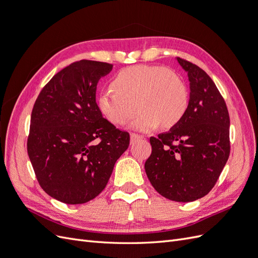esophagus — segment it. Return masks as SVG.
<instances>
[{
  "label": "esophagus",
  "instance_id": "34e87169",
  "mask_svg": "<svg viewBox=\"0 0 258 258\" xmlns=\"http://www.w3.org/2000/svg\"><path fill=\"white\" fill-rule=\"evenodd\" d=\"M140 139H143V137L142 136H139V135H136V134H131L130 135V141H131V143L137 142L138 140H140Z\"/></svg>",
  "mask_w": 258,
  "mask_h": 258
}]
</instances>
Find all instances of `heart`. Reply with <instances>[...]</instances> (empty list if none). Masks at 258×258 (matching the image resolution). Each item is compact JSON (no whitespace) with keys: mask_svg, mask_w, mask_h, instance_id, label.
<instances>
[{"mask_svg":"<svg viewBox=\"0 0 258 258\" xmlns=\"http://www.w3.org/2000/svg\"><path fill=\"white\" fill-rule=\"evenodd\" d=\"M97 99L99 111L115 126H123L141 111L131 128L147 132L171 128L183 119L189 104L184 81L167 68L135 66L121 70Z\"/></svg>","mask_w":258,"mask_h":258,"instance_id":"obj_1","label":"heart"}]
</instances>
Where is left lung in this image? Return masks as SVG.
<instances>
[{
  "instance_id": "1",
  "label": "left lung",
  "mask_w": 258,
  "mask_h": 258,
  "mask_svg": "<svg viewBox=\"0 0 258 258\" xmlns=\"http://www.w3.org/2000/svg\"><path fill=\"white\" fill-rule=\"evenodd\" d=\"M176 60L188 75V108L168 132L151 137L152 154L144 167L161 196L189 202L209 194L228 160L230 119L211 77L191 62Z\"/></svg>"
}]
</instances>
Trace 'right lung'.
Instances as JSON below:
<instances>
[{
    "label": "right lung",
    "mask_w": 258,
    "mask_h": 258,
    "mask_svg": "<svg viewBox=\"0 0 258 258\" xmlns=\"http://www.w3.org/2000/svg\"><path fill=\"white\" fill-rule=\"evenodd\" d=\"M113 64L81 60L53 75L38 95L28 137L36 178L50 197L68 205L96 198L130 143L99 111V80Z\"/></svg>",
    "instance_id": "obj_1"
}]
</instances>
